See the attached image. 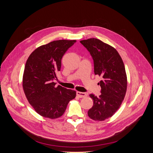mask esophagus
Instances as JSON below:
<instances>
[{"label": "esophagus", "instance_id": "34e87169", "mask_svg": "<svg viewBox=\"0 0 153 153\" xmlns=\"http://www.w3.org/2000/svg\"><path fill=\"white\" fill-rule=\"evenodd\" d=\"M76 95L78 97H80V98H84V97H86L87 96V94L85 93V92H82L77 91L76 92Z\"/></svg>", "mask_w": 153, "mask_h": 153}]
</instances>
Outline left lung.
Returning <instances> with one entry per match:
<instances>
[{
	"label": "left lung",
	"mask_w": 153,
	"mask_h": 153,
	"mask_svg": "<svg viewBox=\"0 0 153 153\" xmlns=\"http://www.w3.org/2000/svg\"><path fill=\"white\" fill-rule=\"evenodd\" d=\"M80 43L93 59L94 74L102 78L98 83L101 94L89 95L93 106L88 115L94 121H104L115 113L126 94L127 77L124 63L116 50L98 39L82 40Z\"/></svg>",
	"instance_id": "obj_1"
}]
</instances>
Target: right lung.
Listing matches in <instances>:
<instances>
[{
  "label": "right lung",
  "mask_w": 153,
  "mask_h": 153,
  "mask_svg": "<svg viewBox=\"0 0 153 153\" xmlns=\"http://www.w3.org/2000/svg\"><path fill=\"white\" fill-rule=\"evenodd\" d=\"M76 40H57L42 45L32 52L26 62L23 88L29 103L41 116L56 119L65 112L76 92L55 86L56 73L61 70V59Z\"/></svg>",
  "instance_id": "add662e5"
}]
</instances>
